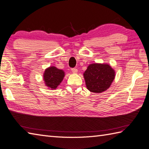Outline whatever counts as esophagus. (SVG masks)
Listing matches in <instances>:
<instances>
[{
	"instance_id": "34e87169",
	"label": "esophagus",
	"mask_w": 149,
	"mask_h": 149,
	"mask_svg": "<svg viewBox=\"0 0 149 149\" xmlns=\"http://www.w3.org/2000/svg\"><path fill=\"white\" fill-rule=\"evenodd\" d=\"M72 73H74V74H77V73L78 72V70L77 68H72Z\"/></svg>"
}]
</instances>
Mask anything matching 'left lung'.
<instances>
[{"mask_svg":"<svg viewBox=\"0 0 149 149\" xmlns=\"http://www.w3.org/2000/svg\"><path fill=\"white\" fill-rule=\"evenodd\" d=\"M83 76L87 89L93 93H102L110 87L115 77V71L106 63L88 65Z\"/></svg>","mask_w":149,"mask_h":149,"instance_id":"1","label":"left lung"}]
</instances>
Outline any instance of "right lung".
Wrapping results in <instances>:
<instances>
[{"mask_svg":"<svg viewBox=\"0 0 149 149\" xmlns=\"http://www.w3.org/2000/svg\"><path fill=\"white\" fill-rule=\"evenodd\" d=\"M65 72L56 66H49L43 73V81L49 89L56 90L65 77Z\"/></svg>","mask_w":149,"mask_h":149,"instance_id":"1","label":"right lung"}]
</instances>
